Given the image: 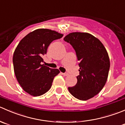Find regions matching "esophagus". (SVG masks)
Listing matches in <instances>:
<instances>
[{
    "label": "esophagus",
    "mask_w": 125,
    "mask_h": 125,
    "mask_svg": "<svg viewBox=\"0 0 125 125\" xmlns=\"http://www.w3.org/2000/svg\"><path fill=\"white\" fill-rule=\"evenodd\" d=\"M61 74H62V75H64V76H67V75H69L67 73H61Z\"/></svg>",
    "instance_id": "1"
}]
</instances>
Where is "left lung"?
I'll list each match as a JSON object with an SVG mask.
<instances>
[{
  "label": "left lung",
  "mask_w": 125,
  "mask_h": 125,
  "mask_svg": "<svg viewBox=\"0 0 125 125\" xmlns=\"http://www.w3.org/2000/svg\"><path fill=\"white\" fill-rule=\"evenodd\" d=\"M79 61L77 83L69 87L70 93L80 100H87L98 94L107 81L110 67L108 53L100 41L87 33L73 32L65 36Z\"/></svg>",
  "instance_id": "1"
}]
</instances>
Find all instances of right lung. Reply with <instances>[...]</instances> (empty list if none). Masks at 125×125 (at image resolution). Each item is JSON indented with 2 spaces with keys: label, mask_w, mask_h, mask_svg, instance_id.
Masks as SVG:
<instances>
[{
  "label": "right lung",
  "mask_w": 125,
  "mask_h": 125,
  "mask_svg": "<svg viewBox=\"0 0 125 125\" xmlns=\"http://www.w3.org/2000/svg\"><path fill=\"white\" fill-rule=\"evenodd\" d=\"M62 36L51 30L37 29L26 35L15 49L13 62L16 77L24 91L31 95L37 97L47 92L60 72L42 62L50 43Z\"/></svg>",
  "instance_id": "add662e5"
}]
</instances>
